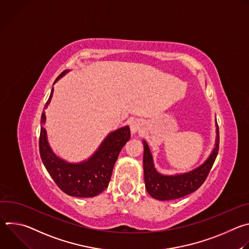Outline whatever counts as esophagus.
Returning a JSON list of instances; mask_svg holds the SVG:
<instances>
[{
    "label": "esophagus",
    "mask_w": 249,
    "mask_h": 249,
    "mask_svg": "<svg viewBox=\"0 0 249 249\" xmlns=\"http://www.w3.org/2000/svg\"><path fill=\"white\" fill-rule=\"evenodd\" d=\"M142 127H143V122H142L141 120L139 119H136V120H133L130 124V129H131V132L132 133H136L138 131H140L142 129Z\"/></svg>",
    "instance_id": "esophagus-1"
}]
</instances>
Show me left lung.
<instances>
[{
  "mask_svg": "<svg viewBox=\"0 0 249 249\" xmlns=\"http://www.w3.org/2000/svg\"><path fill=\"white\" fill-rule=\"evenodd\" d=\"M216 147L210 158L200 167L185 174L174 176L161 175L154 167L153 158L148 144L144 141V175L149 194L155 199L165 201L178 199L196 191L207 179L209 172L218 156L220 147L219 129Z\"/></svg>",
  "mask_w": 249,
  "mask_h": 249,
  "instance_id": "1",
  "label": "left lung"
}]
</instances>
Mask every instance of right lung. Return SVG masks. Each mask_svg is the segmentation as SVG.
<instances>
[{
    "label": "right lung",
    "instance_id": "right-lung-1",
    "mask_svg": "<svg viewBox=\"0 0 249 249\" xmlns=\"http://www.w3.org/2000/svg\"><path fill=\"white\" fill-rule=\"evenodd\" d=\"M67 72L68 71L62 72L56 81ZM52 94L53 89L45 103V107L49 104ZM40 122V157L48 173L63 192L71 196L86 198L94 197L107 188L119 153L131 137L128 126L111 133L89 160L73 164L57 158L51 151L46 138V130L43 126L45 123L44 113L41 115Z\"/></svg>",
    "mask_w": 249,
    "mask_h": 249
}]
</instances>
